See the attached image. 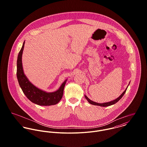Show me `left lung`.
Instances as JSON below:
<instances>
[{
  "instance_id": "left-lung-1",
  "label": "left lung",
  "mask_w": 147,
  "mask_h": 147,
  "mask_svg": "<svg viewBox=\"0 0 147 147\" xmlns=\"http://www.w3.org/2000/svg\"><path fill=\"white\" fill-rule=\"evenodd\" d=\"M127 89V87L126 89V90L123 92V93L119 97H118L117 99H115V100H113L112 101H110V102H105V103H103V104H99V103H97V102H95L94 101H92V100H90L89 98H88V97L86 96H85V98L87 100V101H88L89 103H90V104L92 105H97V106H104V107H106V106H110V105H114L115 104V103H117L118 101H119L121 98L123 97V96L125 94V92H126V90Z\"/></svg>"
}]
</instances>
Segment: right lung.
Instances as JSON below:
<instances>
[{"instance_id": "add662e5", "label": "right lung", "mask_w": 147, "mask_h": 147, "mask_svg": "<svg viewBox=\"0 0 147 147\" xmlns=\"http://www.w3.org/2000/svg\"><path fill=\"white\" fill-rule=\"evenodd\" d=\"M25 41L19 53L17 61V78L19 85L26 97L32 102L41 106H50L58 104L62 99L66 80L58 90L52 93H47L32 84L24 74L22 65V54Z\"/></svg>"}]
</instances>
